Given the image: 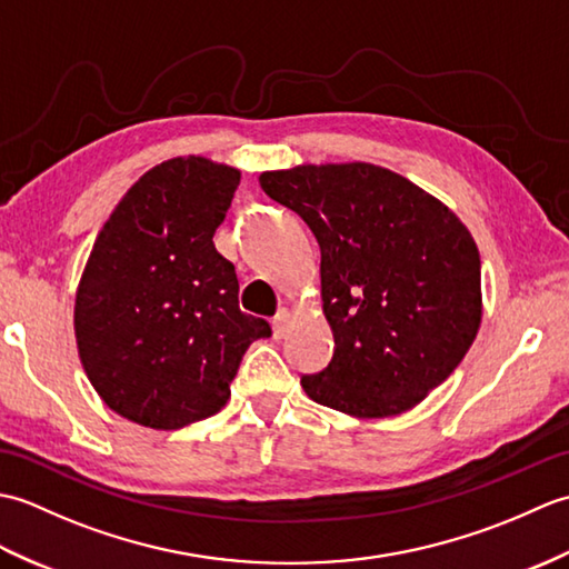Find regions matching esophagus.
I'll list each match as a JSON object with an SVG mask.
<instances>
[{
    "label": "esophagus",
    "instance_id": "esophagus-1",
    "mask_svg": "<svg viewBox=\"0 0 569 569\" xmlns=\"http://www.w3.org/2000/svg\"><path fill=\"white\" fill-rule=\"evenodd\" d=\"M288 322H291V312H288L286 308L278 310L276 316L271 318V330H273L276 340H281V337L288 332Z\"/></svg>",
    "mask_w": 569,
    "mask_h": 569
}]
</instances>
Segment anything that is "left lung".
<instances>
[{"mask_svg": "<svg viewBox=\"0 0 569 569\" xmlns=\"http://www.w3.org/2000/svg\"><path fill=\"white\" fill-rule=\"evenodd\" d=\"M320 244L330 365L303 373L316 403L357 418L418 406L465 359L481 322V261L455 212L389 168L296 166L259 176Z\"/></svg>", "mask_w": 569, "mask_h": 569, "instance_id": "obj_1", "label": "left lung"}]
</instances>
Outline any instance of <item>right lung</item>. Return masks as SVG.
Wrapping results in <instances>:
<instances>
[{
	"mask_svg": "<svg viewBox=\"0 0 569 569\" xmlns=\"http://www.w3.org/2000/svg\"><path fill=\"white\" fill-rule=\"evenodd\" d=\"M241 173L200 156L151 168L94 239L76 296L80 361L114 413L178 430L214 416L269 322L239 310L214 249Z\"/></svg>",
	"mask_w": 569,
	"mask_h": 569,
	"instance_id": "right-lung-1",
	"label": "right lung"
}]
</instances>
